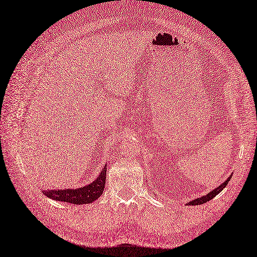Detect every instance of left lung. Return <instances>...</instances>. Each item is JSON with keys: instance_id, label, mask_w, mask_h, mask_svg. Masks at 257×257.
Listing matches in <instances>:
<instances>
[{"instance_id": "8db88e82", "label": "left lung", "mask_w": 257, "mask_h": 257, "mask_svg": "<svg viewBox=\"0 0 257 257\" xmlns=\"http://www.w3.org/2000/svg\"><path fill=\"white\" fill-rule=\"evenodd\" d=\"M231 177L232 176H230L226 181H224V182L222 183V184H220L219 186H217L215 190H212L211 192H209L208 194H206V195H204V196H202V197H199V198H196V199H194V201H192V202H190V203H187L186 205L189 206V205H202V204H204V203H207V202H209L210 199H212L214 198L216 195H218L219 193H220L224 187L227 186V184H228V182L229 181L231 180Z\"/></svg>"}]
</instances>
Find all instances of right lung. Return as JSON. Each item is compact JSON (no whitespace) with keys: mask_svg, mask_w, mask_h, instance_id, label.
Listing matches in <instances>:
<instances>
[{"mask_svg":"<svg viewBox=\"0 0 257 257\" xmlns=\"http://www.w3.org/2000/svg\"><path fill=\"white\" fill-rule=\"evenodd\" d=\"M105 176H107V165L100 172L97 179L93 181L92 183L79 187V189H65V190H45L42 193L49 198L54 199V201H60L64 203H71V204H89L101 195L104 185H105Z\"/></svg>","mask_w":257,"mask_h":257,"instance_id":"add662e5","label":"right lung"}]
</instances>
